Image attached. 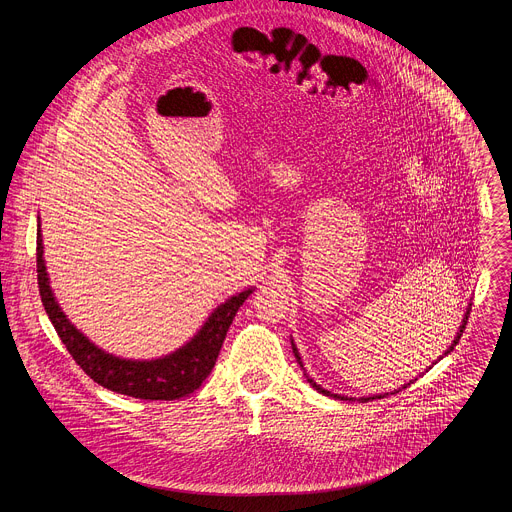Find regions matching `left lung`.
<instances>
[{
	"label": "left lung",
	"instance_id": "8db88e82",
	"mask_svg": "<svg viewBox=\"0 0 512 512\" xmlns=\"http://www.w3.org/2000/svg\"><path fill=\"white\" fill-rule=\"evenodd\" d=\"M468 314H470V308H468V310H466V316H464V320H462V326H460V332H458V334H456V338H454V342H452V346H450V348H448V350H446V354H448V352H452V350H454V346H456V344H458V340H460V336H462V332H464V328H466V322H468ZM291 348H294V354H296V358H298V362H300V367H302V369H304V364H302V356H300V352H298V348H296V344H294V340H291ZM440 358H442V356H440ZM308 383H310V385H312V387H314V389H316V391H318V393H322V395H326V397H336V399H344V401H350V399H352V397H342V395H334V393H330V391H326V389H322V387H320V385H316V383H314V381H312V379H310V377H308ZM407 385H411V383H407ZM407 385H403V387H401V389H405V387H407ZM401 389H399V391H401ZM399 391H395V393H399ZM385 395H389V393H383V395H373V397H360V399H358V401H362V403H367V401H373V399H383V397H385Z\"/></svg>",
	"mask_w": 512,
	"mask_h": 512
}]
</instances>
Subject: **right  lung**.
I'll list each match as a JSON object with an SVG mask.
<instances>
[{
  "label": "right lung",
  "mask_w": 512,
  "mask_h": 512,
  "mask_svg": "<svg viewBox=\"0 0 512 512\" xmlns=\"http://www.w3.org/2000/svg\"><path fill=\"white\" fill-rule=\"evenodd\" d=\"M42 255L44 245L38 229L36 267L42 306L70 356L101 387L145 401H172L194 393L210 375L239 308L253 294V287H249L218 306L200 332L176 352L156 360H127L101 350L68 322L54 300Z\"/></svg>",
  "instance_id": "1"
}]
</instances>
